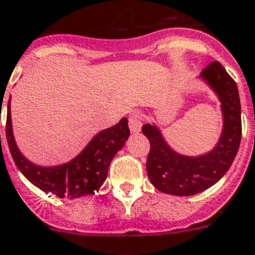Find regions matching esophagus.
Returning a JSON list of instances; mask_svg holds the SVG:
<instances>
[{"label":"esophagus","mask_w":255,"mask_h":255,"mask_svg":"<svg viewBox=\"0 0 255 255\" xmlns=\"http://www.w3.org/2000/svg\"><path fill=\"white\" fill-rule=\"evenodd\" d=\"M142 128V120L139 118L138 116H133L129 117V129L131 133H138L139 130Z\"/></svg>","instance_id":"1"}]
</instances>
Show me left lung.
I'll return each instance as SVG.
<instances>
[{
  "label": "left lung",
  "mask_w": 255,
  "mask_h": 255,
  "mask_svg": "<svg viewBox=\"0 0 255 255\" xmlns=\"http://www.w3.org/2000/svg\"><path fill=\"white\" fill-rule=\"evenodd\" d=\"M202 76L222 102L223 133L214 150L199 157L181 156L172 150L154 125L145 124L142 133L150 142L146 171L158 191L176 196H191L210 188L223 177L234 161L242 137L241 101L235 80L218 60L208 63Z\"/></svg>",
  "instance_id": "left-lung-1"
}]
</instances>
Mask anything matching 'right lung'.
Returning <instances> with one entry per match:
<instances>
[{
	"instance_id": "add662e5",
	"label": "right lung",
	"mask_w": 255,
	"mask_h": 255,
	"mask_svg": "<svg viewBox=\"0 0 255 255\" xmlns=\"http://www.w3.org/2000/svg\"><path fill=\"white\" fill-rule=\"evenodd\" d=\"M128 120H122L95 135L72 161L59 166H39L28 161L16 146L10 121V99L7 103L6 139L11 157L21 173L45 193L59 199H75L93 195L106 179L113 157L129 138ZM1 139V137H0Z\"/></svg>"
}]
</instances>
